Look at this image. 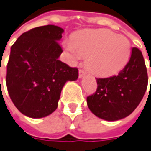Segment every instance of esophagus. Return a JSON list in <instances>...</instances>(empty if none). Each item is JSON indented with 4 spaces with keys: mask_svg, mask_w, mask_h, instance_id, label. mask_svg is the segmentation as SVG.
Returning a JSON list of instances; mask_svg holds the SVG:
<instances>
[{
    "mask_svg": "<svg viewBox=\"0 0 151 151\" xmlns=\"http://www.w3.org/2000/svg\"><path fill=\"white\" fill-rule=\"evenodd\" d=\"M85 74H86V73H85L84 70H83V69H79V71H78V76H79L80 78H82Z\"/></svg>",
    "mask_w": 151,
    "mask_h": 151,
    "instance_id": "obj_1",
    "label": "esophagus"
}]
</instances>
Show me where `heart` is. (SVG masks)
I'll return each instance as SVG.
<instances>
[{
	"instance_id": "1",
	"label": "heart",
	"mask_w": 151,
	"mask_h": 151,
	"mask_svg": "<svg viewBox=\"0 0 151 151\" xmlns=\"http://www.w3.org/2000/svg\"><path fill=\"white\" fill-rule=\"evenodd\" d=\"M73 58L88 57L87 66L93 74L106 78L117 74L131 54V43L108 29H90L76 34L65 45Z\"/></svg>"
}]
</instances>
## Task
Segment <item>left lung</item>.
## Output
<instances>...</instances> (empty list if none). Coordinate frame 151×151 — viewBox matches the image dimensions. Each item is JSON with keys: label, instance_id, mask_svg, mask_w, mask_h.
<instances>
[{"label": "left lung", "instance_id": "8db88e82", "mask_svg": "<svg viewBox=\"0 0 151 151\" xmlns=\"http://www.w3.org/2000/svg\"><path fill=\"white\" fill-rule=\"evenodd\" d=\"M97 83L96 93L87 97L88 106L93 114L109 122L128 116L140 104L148 85L140 50L132 48L129 62L118 75L97 78Z\"/></svg>", "mask_w": 151, "mask_h": 151}]
</instances>
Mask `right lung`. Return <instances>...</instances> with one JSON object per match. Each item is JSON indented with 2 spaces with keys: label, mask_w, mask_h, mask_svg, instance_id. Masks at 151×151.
I'll return each instance as SVG.
<instances>
[{
  "label": "right lung",
  "mask_w": 151,
  "mask_h": 151,
  "mask_svg": "<svg viewBox=\"0 0 151 151\" xmlns=\"http://www.w3.org/2000/svg\"><path fill=\"white\" fill-rule=\"evenodd\" d=\"M63 29L48 24L23 33L11 46L6 86L11 101L24 116L42 118L58 107L68 81L78 78L77 68L58 60Z\"/></svg>",
  "instance_id": "right-lung-1"
}]
</instances>
